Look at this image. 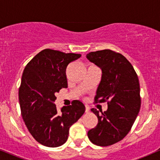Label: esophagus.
<instances>
[{
	"instance_id": "esophagus-1",
	"label": "esophagus",
	"mask_w": 160,
	"mask_h": 160,
	"mask_svg": "<svg viewBox=\"0 0 160 160\" xmlns=\"http://www.w3.org/2000/svg\"><path fill=\"white\" fill-rule=\"evenodd\" d=\"M89 111V106L86 105V113H88Z\"/></svg>"
}]
</instances>
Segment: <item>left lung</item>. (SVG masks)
Masks as SVG:
<instances>
[{"mask_svg":"<svg viewBox=\"0 0 160 160\" xmlns=\"http://www.w3.org/2000/svg\"><path fill=\"white\" fill-rule=\"evenodd\" d=\"M86 58L102 71L95 102H108L106 111L100 113L95 108L91 109L98 122L87 135L94 144L110 146L124 138L140 111L138 78L126 57L111 49L91 52Z\"/></svg>","mask_w":160,"mask_h":160,"instance_id":"1","label":"left lung"}]
</instances>
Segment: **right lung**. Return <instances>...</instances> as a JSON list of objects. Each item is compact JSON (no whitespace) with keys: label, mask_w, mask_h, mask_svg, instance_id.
<instances>
[{"label":"right lung","mask_w":160,"mask_h":160,"mask_svg":"<svg viewBox=\"0 0 160 160\" xmlns=\"http://www.w3.org/2000/svg\"><path fill=\"white\" fill-rule=\"evenodd\" d=\"M80 54L45 49L37 54L24 69L19 90L21 113L28 129L40 144L56 148L68 140L69 128L85 112L81 102L57 111L55 94L68 87L66 68Z\"/></svg>","instance_id":"add662e5"}]
</instances>
